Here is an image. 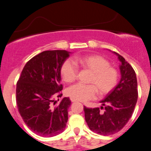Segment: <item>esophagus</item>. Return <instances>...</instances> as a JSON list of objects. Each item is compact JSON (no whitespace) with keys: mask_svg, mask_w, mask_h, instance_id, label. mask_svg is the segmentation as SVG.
Listing matches in <instances>:
<instances>
[{"mask_svg":"<svg viewBox=\"0 0 151 151\" xmlns=\"http://www.w3.org/2000/svg\"><path fill=\"white\" fill-rule=\"evenodd\" d=\"M71 102H77V101H76V100H74V99H72V98H71Z\"/></svg>","mask_w":151,"mask_h":151,"instance_id":"34e87169","label":"esophagus"}]
</instances>
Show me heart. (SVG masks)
<instances>
[{"mask_svg": "<svg viewBox=\"0 0 151 151\" xmlns=\"http://www.w3.org/2000/svg\"><path fill=\"white\" fill-rule=\"evenodd\" d=\"M77 62L82 68L91 73L88 80L90 85L77 83L70 86L66 91L68 96L76 101L85 102L96 96V91L101 96L108 94L116 86L119 80V72L104 57L97 55H87L78 58ZM78 67L73 60L67 59L63 63L60 74L66 83H72L76 80Z\"/></svg>", "mask_w": 151, "mask_h": 151, "instance_id": "heart-1", "label": "heart"}]
</instances>
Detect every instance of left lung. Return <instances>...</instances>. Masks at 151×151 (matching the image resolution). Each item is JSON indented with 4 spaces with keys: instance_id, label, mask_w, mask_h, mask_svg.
<instances>
[{
    "instance_id": "obj_1",
    "label": "left lung",
    "mask_w": 151,
    "mask_h": 151,
    "mask_svg": "<svg viewBox=\"0 0 151 151\" xmlns=\"http://www.w3.org/2000/svg\"><path fill=\"white\" fill-rule=\"evenodd\" d=\"M114 53L121 62L119 84L101 101L100 108H83L91 131L104 136L114 134L124 128L132 116L138 99L135 71L123 57Z\"/></svg>"
}]
</instances>
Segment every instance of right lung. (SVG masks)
Segmentation results:
<instances>
[{"label":"right lung","instance_id":"right-lung-1","mask_svg":"<svg viewBox=\"0 0 151 151\" xmlns=\"http://www.w3.org/2000/svg\"><path fill=\"white\" fill-rule=\"evenodd\" d=\"M69 57L65 50L45 51L29 60L16 86V102L23 122L37 135L55 137L65 130L68 97H61L60 68Z\"/></svg>","mask_w":151,"mask_h":151}]
</instances>
